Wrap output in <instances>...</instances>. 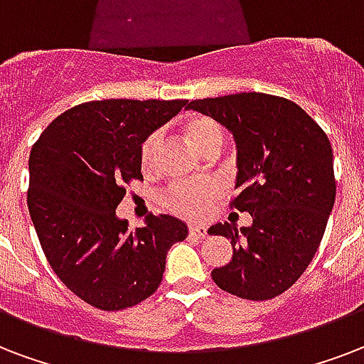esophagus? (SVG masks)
Wrapping results in <instances>:
<instances>
[{
	"label": "esophagus",
	"mask_w": 364,
	"mask_h": 364,
	"mask_svg": "<svg viewBox=\"0 0 364 364\" xmlns=\"http://www.w3.org/2000/svg\"><path fill=\"white\" fill-rule=\"evenodd\" d=\"M188 232H191V235H194V237H198V238H204L208 235L206 227H204V225H188Z\"/></svg>",
	"instance_id": "obj_1"
}]
</instances>
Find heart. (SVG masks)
<instances>
[{"label": "heart", "mask_w": 364, "mask_h": 364, "mask_svg": "<svg viewBox=\"0 0 364 364\" xmlns=\"http://www.w3.org/2000/svg\"><path fill=\"white\" fill-rule=\"evenodd\" d=\"M183 132L196 149L204 154H218L223 141H225V129L218 120L206 114H191L183 122ZM158 151H160V133H149L141 149H139V160L143 171H151L156 164ZM221 193L218 181H198V183H176L166 188L160 196V204L166 210L177 215L187 218H200Z\"/></svg>", "instance_id": "b5f03b06"}]
</instances>
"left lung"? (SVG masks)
<instances>
[{
    "instance_id": "8db88e82",
    "label": "left lung",
    "mask_w": 364,
    "mask_h": 364,
    "mask_svg": "<svg viewBox=\"0 0 364 364\" xmlns=\"http://www.w3.org/2000/svg\"><path fill=\"white\" fill-rule=\"evenodd\" d=\"M185 108L232 132L240 191L231 208L252 215L250 227H210L232 246L231 262L212 271L213 282L242 299L277 298L311 263L336 200L328 137L296 102L267 93L196 99Z\"/></svg>"
}]
</instances>
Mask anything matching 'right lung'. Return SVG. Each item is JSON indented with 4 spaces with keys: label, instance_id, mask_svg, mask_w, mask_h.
Listing matches in <instances>:
<instances>
[{
    "label": "right lung",
    "instance_id": "obj_1",
    "mask_svg": "<svg viewBox=\"0 0 364 364\" xmlns=\"http://www.w3.org/2000/svg\"><path fill=\"white\" fill-rule=\"evenodd\" d=\"M183 107L185 99L82 102L32 146L28 210L41 250L65 287L97 309L120 311L152 296L168 250L187 238V225L166 213H149L135 231L116 218L126 185L143 181V139Z\"/></svg>",
    "mask_w": 364,
    "mask_h": 364
}]
</instances>
